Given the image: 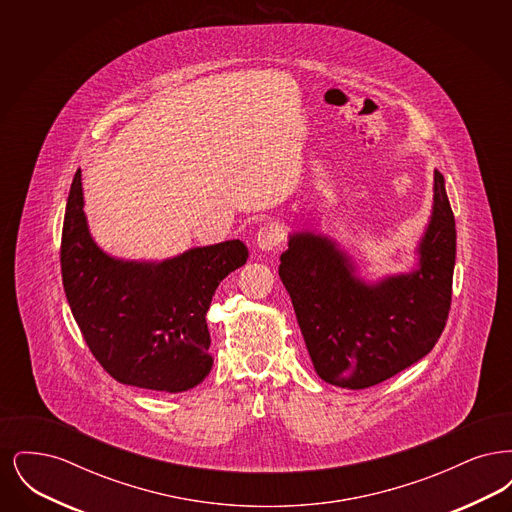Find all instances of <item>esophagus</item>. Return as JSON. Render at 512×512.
<instances>
[{"label":"esophagus","instance_id":"esophagus-1","mask_svg":"<svg viewBox=\"0 0 512 512\" xmlns=\"http://www.w3.org/2000/svg\"><path fill=\"white\" fill-rule=\"evenodd\" d=\"M284 238H286V230L280 222H267L265 226L259 228L255 242L259 245V249L272 251L284 242Z\"/></svg>","mask_w":512,"mask_h":512}]
</instances>
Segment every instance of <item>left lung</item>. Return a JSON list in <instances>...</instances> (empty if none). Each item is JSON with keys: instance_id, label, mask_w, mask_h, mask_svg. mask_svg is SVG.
Wrapping results in <instances>:
<instances>
[{"instance_id": "left-lung-1", "label": "left lung", "mask_w": 512, "mask_h": 512, "mask_svg": "<svg viewBox=\"0 0 512 512\" xmlns=\"http://www.w3.org/2000/svg\"><path fill=\"white\" fill-rule=\"evenodd\" d=\"M416 253L411 272L368 284L328 236L290 234L278 274L324 382L345 390L376 386L420 361L439 340L451 307L457 232L438 171L432 215Z\"/></svg>"}]
</instances>
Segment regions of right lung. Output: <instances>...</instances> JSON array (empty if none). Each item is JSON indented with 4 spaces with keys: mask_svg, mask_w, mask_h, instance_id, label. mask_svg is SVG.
<instances>
[{
    "mask_svg": "<svg viewBox=\"0 0 512 512\" xmlns=\"http://www.w3.org/2000/svg\"><path fill=\"white\" fill-rule=\"evenodd\" d=\"M240 240L165 259L124 261L99 247L74 174L61 238V274L74 320L92 355L117 382L180 393L211 372L205 315L220 282L247 261Z\"/></svg>",
    "mask_w": 512,
    "mask_h": 512,
    "instance_id": "right-lung-1",
    "label": "right lung"
}]
</instances>
